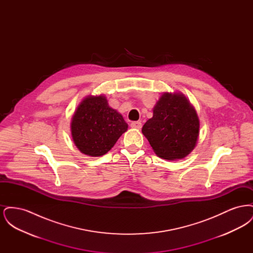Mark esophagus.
I'll list each match as a JSON object with an SVG mask.
<instances>
[{
  "label": "esophagus",
  "mask_w": 253,
  "mask_h": 253,
  "mask_svg": "<svg viewBox=\"0 0 253 253\" xmlns=\"http://www.w3.org/2000/svg\"><path fill=\"white\" fill-rule=\"evenodd\" d=\"M141 126H142V124L140 121H132L131 123V127L133 129H140Z\"/></svg>",
  "instance_id": "34e87169"
}]
</instances>
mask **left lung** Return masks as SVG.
<instances>
[{
	"label": "left lung",
	"mask_w": 253,
	"mask_h": 253,
	"mask_svg": "<svg viewBox=\"0 0 253 253\" xmlns=\"http://www.w3.org/2000/svg\"><path fill=\"white\" fill-rule=\"evenodd\" d=\"M142 132L161 158L176 160L188 156L199 134V120L188 99L180 94L165 93L146 121Z\"/></svg>",
	"instance_id": "8db88e82"
}]
</instances>
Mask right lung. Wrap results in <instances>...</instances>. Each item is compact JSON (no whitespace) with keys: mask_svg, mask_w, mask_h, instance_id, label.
Wrapping results in <instances>:
<instances>
[{"mask_svg":"<svg viewBox=\"0 0 253 253\" xmlns=\"http://www.w3.org/2000/svg\"><path fill=\"white\" fill-rule=\"evenodd\" d=\"M128 124L104 96H88L79 105L71 122L74 142L87 156L100 157L116 144Z\"/></svg>","mask_w":253,"mask_h":253,"instance_id":"obj_1","label":"right lung"}]
</instances>
